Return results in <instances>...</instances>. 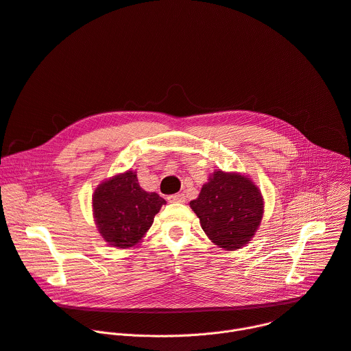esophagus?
Instances as JSON below:
<instances>
[{
    "label": "esophagus",
    "mask_w": 351,
    "mask_h": 351,
    "mask_svg": "<svg viewBox=\"0 0 351 351\" xmlns=\"http://www.w3.org/2000/svg\"><path fill=\"white\" fill-rule=\"evenodd\" d=\"M167 199L170 202H184L185 201V195L184 194H173V195H169Z\"/></svg>",
    "instance_id": "obj_1"
}]
</instances>
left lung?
Returning <instances> with one entry per match:
<instances>
[{"instance_id":"obj_1","label":"left lung","mask_w":351,"mask_h":351,"mask_svg":"<svg viewBox=\"0 0 351 351\" xmlns=\"http://www.w3.org/2000/svg\"><path fill=\"white\" fill-rule=\"evenodd\" d=\"M190 205L205 234L230 251L251 241L263 214L262 195L252 181L223 171H215Z\"/></svg>"}]
</instances>
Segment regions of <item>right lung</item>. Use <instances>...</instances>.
Here are the masks:
<instances>
[{"label":"right lung","mask_w":351,"mask_h":351,"mask_svg":"<svg viewBox=\"0 0 351 351\" xmlns=\"http://www.w3.org/2000/svg\"><path fill=\"white\" fill-rule=\"evenodd\" d=\"M162 204L166 201L144 191L136 174L128 171L99 185L93 194V214L99 232L109 245L129 248L147 232Z\"/></svg>","instance_id":"add662e5"}]
</instances>
